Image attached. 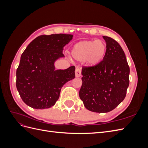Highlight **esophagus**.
I'll return each instance as SVG.
<instances>
[{
	"label": "esophagus",
	"mask_w": 148,
	"mask_h": 148,
	"mask_svg": "<svg viewBox=\"0 0 148 148\" xmlns=\"http://www.w3.org/2000/svg\"><path fill=\"white\" fill-rule=\"evenodd\" d=\"M81 73H82V70L81 68L79 67H77L75 70V75L76 77H79L81 76Z\"/></svg>",
	"instance_id": "1"
}]
</instances>
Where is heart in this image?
I'll list each match as a JSON object with an SVG mask.
<instances>
[{
  "label": "heart",
  "instance_id": "b5f03b06",
  "mask_svg": "<svg viewBox=\"0 0 148 148\" xmlns=\"http://www.w3.org/2000/svg\"><path fill=\"white\" fill-rule=\"evenodd\" d=\"M106 51V44L101 40L83 41L73 47L71 55L77 60H86L89 65H95L103 60Z\"/></svg>",
  "mask_w": 148,
  "mask_h": 148
}]
</instances>
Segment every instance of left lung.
I'll list each match as a JSON object with an SVG mask.
<instances>
[{
	"mask_svg": "<svg viewBox=\"0 0 148 148\" xmlns=\"http://www.w3.org/2000/svg\"><path fill=\"white\" fill-rule=\"evenodd\" d=\"M107 51L103 60L94 66H83L79 92L84 107L94 112L114 110L126 96L130 67L124 51L112 38L103 36Z\"/></svg>",
	"mask_w": 148,
	"mask_h": 148,
	"instance_id": "1",
	"label": "left lung"
}]
</instances>
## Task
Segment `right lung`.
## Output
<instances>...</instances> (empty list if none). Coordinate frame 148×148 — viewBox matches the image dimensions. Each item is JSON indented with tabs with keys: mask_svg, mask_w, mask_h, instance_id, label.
Listing matches in <instances>:
<instances>
[{
	"mask_svg": "<svg viewBox=\"0 0 148 148\" xmlns=\"http://www.w3.org/2000/svg\"><path fill=\"white\" fill-rule=\"evenodd\" d=\"M73 35H41L35 38L21 56L16 86L21 99L36 109L50 108L59 99L62 86L75 77V67L55 70L54 62L64 57V47Z\"/></svg>",
	"mask_w": 148,
	"mask_h": 148,
	"instance_id": "right-lung-1",
	"label": "right lung"
}]
</instances>
